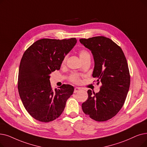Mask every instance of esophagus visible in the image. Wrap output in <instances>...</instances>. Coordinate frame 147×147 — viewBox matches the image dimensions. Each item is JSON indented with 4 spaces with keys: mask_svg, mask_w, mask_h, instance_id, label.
<instances>
[{
    "mask_svg": "<svg viewBox=\"0 0 147 147\" xmlns=\"http://www.w3.org/2000/svg\"><path fill=\"white\" fill-rule=\"evenodd\" d=\"M79 91H80V88H78V87L74 88V93L78 92H79Z\"/></svg>",
    "mask_w": 147,
    "mask_h": 147,
    "instance_id": "1",
    "label": "esophagus"
}]
</instances>
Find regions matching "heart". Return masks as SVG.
Returning <instances> with one entry per match:
<instances>
[{"instance_id":"b5f03b06","label":"heart","mask_w":147,"mask_h":147,"mask_svg":"<svg viewBox=\"0 0 147 147\" xmlns=\"http://www.w3.org/2000/svg\"><path fill=\"white\" fill-rule=\"evenodd\" d=\"M79 56H80V58L82 60V61H84L88 58H91V56H90L89 53L86 50H84V49L81 50L80 51ZM67 56H65L62 60V65L65 64V63L67 61ZM69 80L71 82L73 83V84H79V83L80 82V78L78 74L73 73L69 76Z\"/></svg>"}]
</instances>
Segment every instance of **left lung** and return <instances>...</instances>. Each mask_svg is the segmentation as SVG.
Segmentation results:
<instances>
[{
    "label": "left lung",
    "instance_id": "1",
    "mask_svg": "<svg viewBox=\"0 0 147 147\" xmlns=\"http://www.w3.org/2000/svg\"><path fill=\"white\" fill-rule=\"evenodd\" d=\"M79 41L91 51L95 62L92 76L97 79V85L101 84L97 93L88 91L82 110L95 121H106L124 104L130 84L128 63L122 49L110 38L98 36Z\"/></svg>",
    "mask_w": 147,
    "mask_h": 147
}]
</instances>
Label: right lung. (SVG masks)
Returning a JSON list of instances; mask_svg holds the SVG:
<instances>
[{
  "instance_id": "add662e5",
  "label": "right lung",
  "mask_w": 147,
  "mask_h": 147,
  "mask_svg": "<svg viewBox=\"0 0 147 147\" xmlns=\"http://www.w3.org/2000/svg\"><path fill=\"white\" fill-rule=\"evenodd\" d=\"M77 40L43 38L24 52L19 67L18 89L25 109L34 119L48 123L58 118L64 110L74 87L63 84L53 89L50 74L59 70L62 60Z\"/></svg>"
}]
</instances>
